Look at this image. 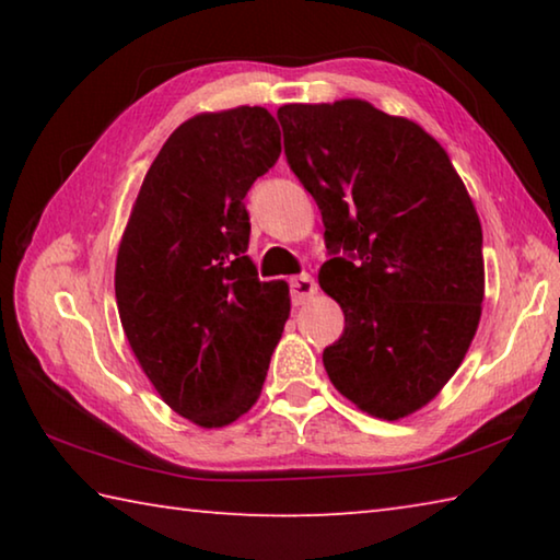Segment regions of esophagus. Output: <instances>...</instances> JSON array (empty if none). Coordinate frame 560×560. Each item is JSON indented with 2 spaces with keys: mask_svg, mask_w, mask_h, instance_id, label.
<instances>
[{
  "mask_svg": "<svg viewBox=\"0 0 560 560\" xmlns=\"http://www.w3.org/2000/svg\"><path fill=\"white\" fill-rule=\"evenodd\" d=\"M289 287H291L293 306H303V303H306L316 293V281L311 279L308 273H299V277H293L289 281Z\"/></svg>",
  "mask_w": 560,
  "mask_h": 560,
  "instance_id": "esophagus-1",
  "label": "esophagus"
}]
</instances>
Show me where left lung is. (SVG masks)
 Masks as SVG:
<instances>
[{
    "mask_svg": "<svg viewBox=\"0 0 560 560\" xmlns=\"http://www.w3.org/2000/svg\"><path fill=\"white\" fill-rule=\"evenodd\" d=\"M277 118L326 226L318 283L346 316L326 373L363 412L400 420L442 390L477 334V210L444 148L412 120L358 98L289 103Z\"/></svg>",
    "mask_w": 560,
    "mask_h": 560,
    "instance_id": "8db88e82",
    "label": "left lung"
}]
</instances>
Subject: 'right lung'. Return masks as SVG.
I'll return each instance as SVG.
<instances>
[{"mask_svg": "<svg viewBox=\"0 0 560 560\" xmlns=\"http://www.w3.org/2000/svg\"><path fill=\"white\" fill-rule=\"evenodd\" d=\"M279 155L267 108L200 113L167 138L122 232V330L160 397L200 428L257 402L289 318L287 283L259 281L246 257L244 197Z\"/></svg>", "mask_w": 560, "mask_h": 560, "instance_id": "1", "label": "right lung"}]
</instances>
